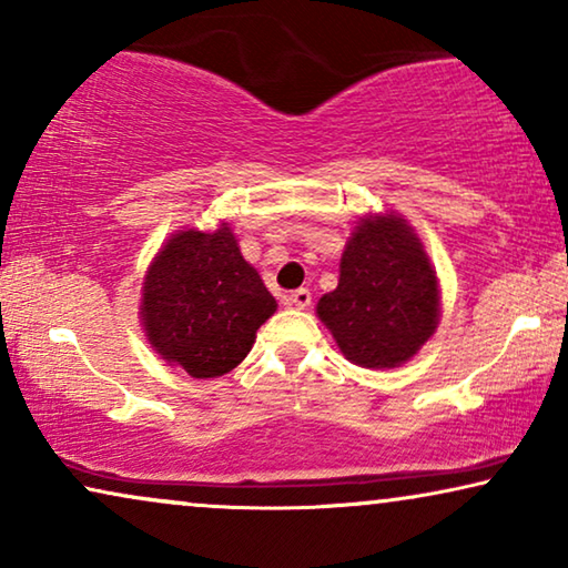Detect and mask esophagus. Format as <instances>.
<instances>
[{"label": "esophagus", "instance_id": "obj_1", "mask_svg": "<svg viewBox=\"0 0 568 568\" xmlns=\"http://www.w3.org/2000/svg\"><path fill=\"white\" fill-rule=\"evenodd\" d=\"M284 302L290 307H297V310H305L310 307V302H313V294H310V290H294L284 297Z\"/></svg>", "mask_w": 568, "mask_h": 568}]
</instances>
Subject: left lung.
Here are the masks:
<instances>
[{
  "label": "left lung",
  "mask_w": 568,
  "mask_h": 568,
  "mask_svg": "<svg viewBox=\"0 0 568 568\" xmlns=\"http://www.w3.org/2000/svg\"><path fill=\"white\" fill-rule=\"evenodd\" d=\"M317 317L348 362L393 369L418 354L439 325V282L414 227L400 214L356 222L341 255L338 286Z\"/></svg>",
  "instance_id": "1"
}]
</instances>
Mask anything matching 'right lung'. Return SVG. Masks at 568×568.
<instances>
[{"instance_id": "right-lung-1", "label": "right lung", "mask_w": 568, "mask_h": 568, "mask_svg": "<svg viewBox=\"0 0 568 568\" xmlns=\"http://www.w3.org/2000/svg\"><path fill=\"white\" fill-rule=\"evenodd\" d=\"M274 313L276 300L227 222L214 232L178 230L146 268L139 305L154 352L196 379L235 369Z\"/></svg>"}]
</instances>
